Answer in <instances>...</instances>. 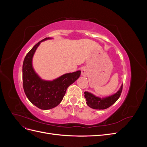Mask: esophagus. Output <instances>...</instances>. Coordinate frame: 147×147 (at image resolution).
I'll return each mask as SVG.
<instances>
[{
	"label": "esophagus",
	"instance_id": "1",
	"mask_svg": "<svg viewBox=\"0 0 147 147\" xmlns=\"http://www.w3.org/2000/svg\"><path fill=\"white\" fill-rule=\"evenodd\" d=\"M82 76H84V77H86L87 75V74H88V71H87V69H85V68H83L82 69Z\"/></svg>",
	"mask_w": 147,
	"mask_h": 147
}]
</instances>
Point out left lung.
Returning a JSON list of instances; mask_svg holds the SVG:
<instances>
[{
    "label": "left lung",
    "instance_id": "obj_1",
    "mask_svg": "<svg viewBox=\"0 0 147 147\" xmlns=\"http://www.w3.org/2000/svg\"><path fill=\"white\" fill-rule=\"evenodd\" d=\"M122 90L123 84L115 94L109 97H104V98H100V97H97L91 93L86 91L84 92V97L86 98V104L90 107L93 109L104 110L110 107L119 99Z\"/></svg>",
    "mask_w": 147,
    "mask_h": 147
}]
</instances>
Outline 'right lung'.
<instances>
[{
  "instance_id": "add662e5",
  "label": "right lung",
  "mask_w": 147,
  "mask_h": 147,
  "mask_svg": "<svg viewBox=\"0 0 147 147\" xmlns=\"http://www.w3.org/2000/svg\"><path fill=\"white\" fill-rule=\"evenodd\" d=\"M44 38L26 55L23 64V84L25 94L31 103L42 110H48L58 105L63 100L67 88L80 76L81 71L65 74L53 81L41 79L32 67V57Z\"/></svg>"
}]
</instances>
